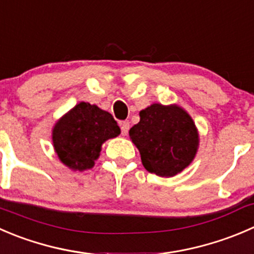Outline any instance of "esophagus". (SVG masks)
<instances>
[{"label":"esophagus","mask_w":254,"mask_h":254,"mask_svg":"<svg viewBox=\"0 0 254 254\" xmlns=\"http://www.w3.org/2000/svg\"><path fill=\"white\" fill-rule=\"evenodd\" d=\"M120 129H122V134L123 135H127V132H129V129H130L129 122H122V123H120Z\"/></svg>","instance_id":"1"}]
</instances>
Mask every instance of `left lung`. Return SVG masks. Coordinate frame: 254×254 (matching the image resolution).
Masks as SVG:
<instances>
[{
  "label": "left lung",
  "mask_w": 254,
  "mask_h": 254,
  "mask_svg": "<svg viewBox=\"0 0 254 254\" xmlns=\"http://www.w3.org/2000/svg\"><path fill=\"white\" fill-rule=\"evenodd\" d=\"M142 165L151 174L171 177L189 166L198 146L195 123L177 105L152 104L140 112V122L129 130Z\"/></svg>",
  "instance_id": "8db88e82"
}]
</instances>
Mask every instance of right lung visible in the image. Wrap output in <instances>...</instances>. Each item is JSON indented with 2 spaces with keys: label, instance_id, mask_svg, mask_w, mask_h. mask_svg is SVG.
Masks as SVG:
<instances>
[{
  "label": "right lung",
  "instance_id": "right-lung-1",
  "mask_svg": "<svg viewBox=\"0 0 254 254\" xmlns=\"http://www.w3.org/2000/svg\"><path fill=\"white\" fill-rule=\"evenodd\" d=\"M119 134L120 127L110 113L82 102L54 127V150L63 164L83 171L94 166L103 142Z\"/></svg>",
  "mask_w": 254,
  "mask_h": 254
}]
</instances>
